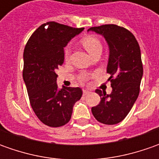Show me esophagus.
<instances>
[{"mask_svg": "<svg viewBox=\"0 0 159 159\" xmlns=\"http://www.w3.org/2000/svg\"><path fill=\"white\" fill-rule=\"evenodd\" d=\"M89 93V90H86V89H84V90H83V95H88Z\"/></svg>", "mask_w": 159, "mask_h": 159, "instance_id": "obj_1", "label": "esophagus"}]
</instances>
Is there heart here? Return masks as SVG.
Here are the masks:
<instances>
[{"instance_id": "heart-1", "label": "heart", "mask_w": 159, "mask_h": 159, "mask_svg": "<svg viewBox=\"0 0 159 159\" xmlns=\"http://www.w3.org/2000/svg\"><path fill=\"white\" fill-rule=\"evenodd\" d=\"M81 44L91 56H94L95 53L101 52L102 49L101 40L95 36H92V35L84 37L81 40ZM70 52V47H66L64 48V58L65 59H68Z\"/></svg>"}]
</instances>
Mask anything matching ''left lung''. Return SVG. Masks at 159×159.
Segmentation results:
<instances>
[{
  "label": "left lung",
  "mask_w": 159,
  "mask_h": 159,
  "mask_svg": "<svg viewBox=\"0 0 159 159\" xmlns=\"http://www.w3.org/2000/svg\"><path fill=\"white\" fill-rule=\"evenodd\" d=\"M89 31L102 34L108 42L107 72L111 74L109 80L112 88L110 95L100 89L95 90L101 102L91 111L97 121L115 125L127 116L140 93L143 74L140 46L130 31L116 25L90 27Z\"/></svg>",
  "instance_id": "1"
}]
</instances>
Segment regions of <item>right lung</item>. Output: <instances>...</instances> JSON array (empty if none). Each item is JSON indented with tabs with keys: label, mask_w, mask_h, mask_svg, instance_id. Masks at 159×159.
I'll list each match as a JSON object with an SVG mask.
<instances>
[{
	"label": "right lung",
	"mask_w": 159,
	"mask_h": 159,
	"mask_svg": "<svg viewBox=\"0 0 159 159\" xmlns=\"http://www.w3.org/2000/svg\"><path fill=\"white\" fill-rule=\"evenodd\" d=\"M83 29L47 22L36 29L25 47L23 78L29 101L38 119L48 126L67 124L74 103L81 98L80 88L58 89L56 69L64 64V47Z\"/></svg>",
	"instance_id": "1"
}]
</instances>
